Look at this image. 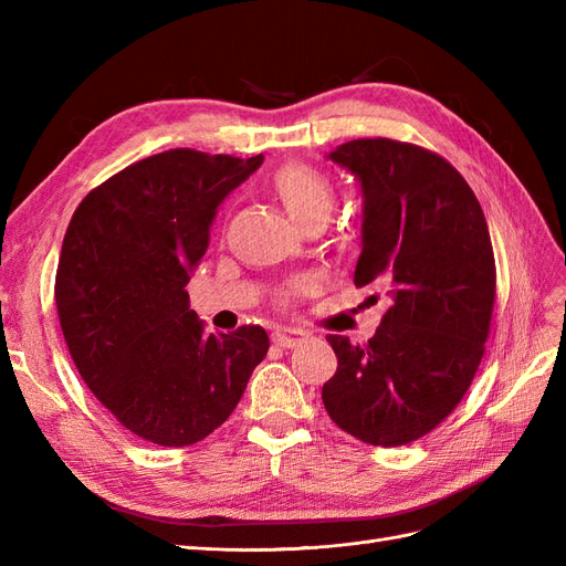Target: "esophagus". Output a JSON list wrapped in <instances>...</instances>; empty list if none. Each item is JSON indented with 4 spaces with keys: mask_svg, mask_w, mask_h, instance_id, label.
I'll use <instances>...</instances> for the list:
<instances>
[{
    "mask_svg": "<svg viewBox=\"0 0 566 566\" xmlns=\"http://www.w3.org/2000/svg\"><path fill=\"white\" fill-rule=\"evenodd\" d=\"M271 339H273V345H279L283 349H293V347H300L302 342H306V333L295 331V328H285V325H281V328L271 333Z\"/></svg>",
    "mask_w": 566,
    "mask_h": 566,
    "instance_id": "1",
    "label": "esophagus"
}]
</instances>
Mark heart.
Returning <instances> with one entry per match:
<instances>
[{
    "mask_svg": "<svg viewBox=\"0 0 566 566\" xmlns=\"http://www.w3.org/2000/svg\"><path fill=\"white\" fill-rule=\"evenodd\" d=\"M273 191L281 198L290 219H295L300 227L314 219L328 221L335 208V188L331 179L306 165L281 167L273 175Z\"/></svg>",
    "mask_w": 566,
    "mask_h": 566,
    "instance_id": "obj_1",
    "label": "heart"
}]
</instances>
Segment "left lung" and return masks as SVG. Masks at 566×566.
Masks as SVG:
<instances>
[{
	"mask_svg": "<svg viewBox=\"0 0 566 566\" xmlns=\"http://www.w3.org/2000/svg\"><path fill=\"white\" fill-rule=\"evenodd\" d=\"M328 158L364 196L354 283L380 285L389 306L366 345L328 335L337 373L323 406L352 437L403 447L451 413L484 356L495 302L489 227L468 181L432 150L356 139Z\"/></svg>",
	"mask_w": 566,
	"mask_h": 566,
	"instance_id": "1",
	"label": "left lung"
}]
</instances>
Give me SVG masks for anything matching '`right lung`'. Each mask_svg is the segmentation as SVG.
Returning a JSON list of instances; mask_svg holds the SVG:
<instances>
[{"mask_svg":"<svg viewBox=\"0 0 566 566\" xmlns=\"http://www.w3.org/2000/svg\"><path fill=\"white\" fill-rule=\"evenodd\" d=\"M262 163L165 150L96 186L67 224L56 269L65 345L94 397L158 447L212 434L269 352L260 325L205 333L186 293L221 200Z\"/></svg>","mask_w":566,"mask_h":566,"instance_id":"1","label":"right lung"}]
</instances>
